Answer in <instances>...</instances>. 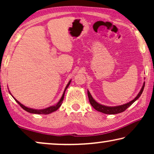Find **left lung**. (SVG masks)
Listing matches in <instances>:
<instances>
[{
  "label": "left lung",
  "instance_id": "left-lung-1",
  "mask_svg": "<svg viewBox=\"0 0 154 154\" xmlns=\"http://www.w3.org/2000/svg\"><path fill=\"white\" fill-rule=\"evenodd\" d=\"M144 85H145V82H144L143 83V85L142 88H141L140 92H139L137 95L136 96V97L132 100L130 102L126 103V104H122V105H119V106H105V105L101 104L100 103H98L97 102H96L95 100H94L93 97H92L91 94L90 93L89 90H88V98H89V101L90 104L92 105V106L95 109V110L100 111V112L106 113V114H117V113L123 112L124 111H125L128 107L131 106V105L133 104V103L135 102L136 100H137L140 97L142 94L143 90H144Z\"/></svg>",
  "mask_w": 154,
  "mask_h": 154
}]
</instances>
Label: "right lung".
<instances>
[{
    "label": "right lung",
    "instance_id": "1",
    "mask_svg": "<svg viewBox=\"0 0 154 154\" xmlns=\"http://www.w3.org/2000/svg\"><path fill=\"white\" fill-rule=\"evenodd\" d=\"M71 82V80H70V81H69L68 84H67L66 86V88H65L64 92H63V94H62V97H61V99L60 100V101H59V102H58L56 104L53 105V106H49V107H47V108H45V109H31V108H29V107H27V106H24V105H23L22 104H21V103H20V102H19V101L17 100L16 99L14 98L13 96L12 95V94H11V93H10V94H11V95L12 96V97H13V98L14 99V100H15L16 102H17L20 105V106L22 107V108L23 109H24L25 111H27V112L31 113H35V114H45V115H47V114H50V113H52V112H54V111H57L59 108H60V106H61V105H62V104L63 100H64V94H65V92H66V89H67V88H68L69 85H70Z\"/></svg>",
    "mask_w": 154,
    "mask_h": 154
}]
</instances>
